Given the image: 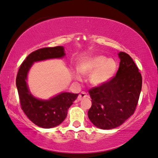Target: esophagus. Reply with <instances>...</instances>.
I'll use <instances>...</instances> for the list:
<instances>
[{"label":"esophagus","mask_w":158,"mask_h":158,"mask_svg":"<svg viewBox=\"0 0 158 158\" xmlns=\"http://www.w3.org/2000/svg\"><path fill=\"white\" fill-rule=\"evenodd\" d=\"M86 97H87V93L85 92H82L81 94L78 95V97H77V101H81L82 99H84V98H86Z\"/></svg>","instance_id":"1"}]
</instances>
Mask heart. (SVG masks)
I'll return each instance as SVG.
<instances>
[{
	"instance_id": "b5f03b06",
	"label": "heart",
	"mask_w": 158,
	"mask_h": 158,
	"mask_svg": "<svg viewBox=\"0 0 158 158\" xmlns=\"http://www.w3.org/2000/svg\"><path fill=\"white\" fill-rule=\"evenodd\" d=\"M77 69L82 75L90 76L89 81L94 85L106 83L114 75L117 70V63L112 59H108L103 55H94L85 58L80 62ZM75 78L81 80L78 74L75 75Z\"/></svg>"
}]
</instances>
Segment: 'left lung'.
<instances>
[{"label": "left lung", "instance_id": "obj_1", "mask_svg": "<svg viewBox=\"0 0 158 158\" xmlns=\"http://www.w3.org/2000/svg\"><path fill=\"white\" fill-rule=\"evenodd\" d=\"M120 66L106 83L89 90L92 106L88 118L98 128L111 130L134 114L142 87V77L131 56L120 52Z\"/></svg>", "mask_w": 158, "mask_h": 158}]
</instances>
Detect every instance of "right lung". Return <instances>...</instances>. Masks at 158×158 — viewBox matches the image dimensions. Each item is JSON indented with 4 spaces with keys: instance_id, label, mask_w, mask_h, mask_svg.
Wrapping results in <instances>:
<instances>
[{
    "instance_id": "right-lung-1",
    "label": "right lung",
    "mask_w": 158,
    "mask_h": 158,
    "mask_svg": "<svg viewBox=\"0 0 158 158\" xmlns=\"http://www.w3.org/2000/svg\"><path fill=\"white\" fill-rule=\"evenodd\" d=\"M65 55L62 46L40 48L33 52L22 62L17 75L16 85L21 108L28 118L38 127L52 128L65 120L69 108L78 94L62 92L49 100H41L31 94L27 79L28 72L33 62L48 59L61 58Z\"/></svg>"
}]
</instances>
